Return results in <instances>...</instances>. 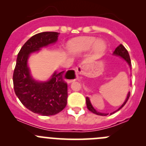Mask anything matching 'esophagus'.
<instances>
[{"mask_svg": "<svg viewBox=\"0 0 146 146\" xmlns=\"http://www.w3.org/2000/svg\"><path fill=\"white\" fill-rule=\"evenodd\" d=\"M76 72H77V73H78V74H80L82 72V67L80 66H78L77 68H76Z\"/></svg>", "mask_w": 146, "mask_h": 146, "instance_id": "34e87169", "label": "esophagus"}]
</instances>
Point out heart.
Returning <instances> with one entry per match:
<instances>
[{"instance_id": "heart-1", "label": "heart", "mask_w": 146, "mask_h": 146, "mask_svg": "<svg viewBox=\"0 0 146 146\" xmlns=\"http://www.w3.org/2000/svg\"><path fill=\"white\" fill-rule=\"evenodd\" d=\"M107 45L104 41L97 40L92 36H84L72 39L68 44V51L71 55L78 56L93 49L96 54H101L105 51Z\"/></svg>"}]
</instances>
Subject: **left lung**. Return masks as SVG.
Listing matches in <instances>:
<instances>
[{
  "instance_id": "left-lung-1",
  "label": "left lung",
  "mask_w": 146,
  "mask_h": 146,
  "mask_svg": "<svg viewBox=\"0 0 146 146\" xmlns=\"http://www.w3.org/2000/svg\"><path fill=\"white\" fill-rule=\"evenodd\" d=\"M113 55L117 56H120L121 58H123V59L124 60V61H126V63H127V64L129 65V66L130 67V69H131V59H130V56H129V52H128L127 50L126 49V48H125V47L123 46V45H122V44L119 45L116 48V49L114 50V52H113ZM129 97H130V92H128L127 97H126V100H125L124 102L122 104V105L121 106V107H119V108L117 110H116V111H113V112L110 113V114H114V113H115L116 111H119V110H121V109L122 107H123V106L126 104V102H127L128 100H129ZM86 104H87V107H88V110H89L90 111H91V112L94 113V114H97V115L107 116V115H108V114H109L108 113H102V112H100V111H97V110H95V108H94L93 106L92 105V104H91V102H90V100L89 98H88V97L86 98Z\"/></svg>"
}]
</instances>
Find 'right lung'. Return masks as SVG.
Returning a JSON list of instances; mask_svg holds the SVG:
<instances>
[{
    "mask_svg": "<svg viewBox=\"0 0 146 146\" xmlns=\"http://www.w3.org/2000/svg\"><path fill=\"white\" fill-rule=\"evenodd\" d=\"M58 35V32H44L28 39L17 54L13 73L14 90L18 99L28 110L42 116L55 115L67 104L68 86L64 80V71H55L46 81H38L31 74L28 59L33 53L55 44Z\"/></svg>",
    "mask_w": 146,
    "mask_h": 146,
    "instance_id": "1",
    "label": "right lung"
}]
</instances>
